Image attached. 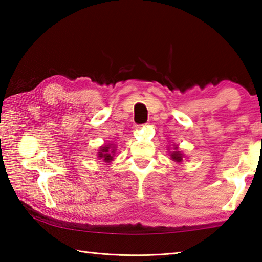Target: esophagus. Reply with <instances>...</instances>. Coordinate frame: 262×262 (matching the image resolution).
<instances>
[{
  "mask_svg": "<svg viewBox=\"0 0 262 262\" xmlns=\"http://www.w3.org/2000/svg\"><path fill=\"white\" fill-rule=\"evenodd\" d=\"M133 128H134V130H138V129H141V128H142V125H134V127H133Z\"/></svg>",
  "mask_w": 262,
  "mask_h": 262,
  "instance_id": "1",
  "label": "esophagus"
}]
</instances>
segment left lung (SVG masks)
<instances>
[{"mask_svg": "<svg viewBox=\"0 0 262 262\" xmlns=\"http://www.w3.org/2000/svg\"><path fill=\"white\" fill-rule=\"evenodd\" d=\"M170 157H171V160L172 161H176V162H181L182 161V158H183V154L178 151V146H174V151L173 152H170Z\"/></svg>", "mask_w": 262, "mask_h": 262, "instance_id": "8db88e82", "label": "left lung"}]
</instances>
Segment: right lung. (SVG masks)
Masks as SVG:
<instances>
[{
	"label": "right lung",
	"instance_id": "1",
	"mask_svg": "<svg viewBox=\"0 0 262 262\" xmlns=\"http://www.w3.org/2000/svg\"><path fill=\"white\" fill-rule=\"evenodd\" d=\"M116 152V146L114 144H108V145L101 146L98 152V158L102 159L103 162L109 163L110 161L114 160V153Z\"/></svg>",
	"mask_w": 262,
	"mask_h": 262
}]
</instances>
